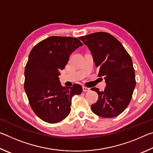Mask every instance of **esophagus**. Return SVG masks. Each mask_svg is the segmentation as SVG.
Returning a JSON list of instances; mask_svg holds the SVG:
<instances>
[{"instance_id":"1","label":"esophagus","mask_w":153,"mask_h":153,"mask_svg":"<svg viewBox=\"0 0 153 153\" xmlns=\"http://www.w3.org/2000/svg\"><path fill=\"white\" fill-rule=\"evenodd\" d=\"M90 90V89L89 88H87L86 86H83V92H89Z\"/></svg>"}]
</instances>
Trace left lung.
Here are the masks:
<instances>
[{
  "label": "left lung",
  "instance_id": "obj_1",
  "mask_svg": "<svg viewBox=\"0 0 153 153\" xmlns=\"http://www.w3.org/2000/svg\"><path fill=\"white\" fill-rule=\"evenodd\" d=\"M88 47L99 72L104 77L106 88L98 93L97 102L92 105L93 113L100 117L112 118L128 107L136 86L132 61L121 43L111 34L96 32L79 38Z\"/></svg>",
  "mask_w": 153,
  "mask_h": 153
}]
</instances>
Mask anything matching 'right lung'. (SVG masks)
<instances>
[{
  "instance_id": "right-lung-1",
  "label": "right lung",
  "mask_w": 153,
  "mask_h": 153,
  "mask_svg": "<svg viewBox=\"0 0 153 153\" xmlns=\"http://www.w3.org/2000/svg\"><path fill=\"white\" fill-rule=\"evenodd\" d=\"M83 45L78 38L51 36L31 51L25 68L24 89L33 112L44 121L55 123L67 117L71 98L82 87L61 85L59 71L65 68L71 54Z\"/></svg>"
}]
</instances>
